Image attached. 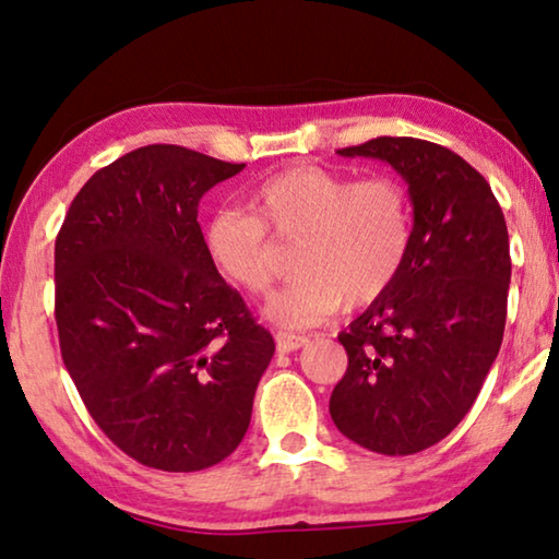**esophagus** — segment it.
Instances as JSON below:
<instances>
[{
  "label": "esophagus",
  "instance_id": "esophagus-1",
  "mask_svg": "<svg viewBox=\"0 0 559 559\" xmlns=\"http://www.w3.org/2000/svg\"><path fill=\"white\" fill-rule=\"evenodd\" d=\"M308 338L301 336V333H288V331H278L276 333V346L281 352H298V348L306 346Z\"/></svg>",
  "mask_w": 559,
  "mask_h": 559
}]
</instances>
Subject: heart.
Returning <instances> with one entry per match:
<instances>
[{
    "label": "heart",
    "mask_w": 559,
    "mask_h": 559,
    "mask_svg": "<svg viewBox=\"0 0 559 559\" xmlns=\"http://www.w3.org/2000/svg\"><path fill=\"white\" fill-rule=\"evenodd\" d=\"M253 213L218 211L205 223V251L230 283L261 296L283 263L269 230L296 243L294 283L265 306L281 329H306L369 306L394 286L412 251V198L391 175L336 173L316 165L273 175L251 195Z\"/></svg>",
    "instance_id": "1"
}]
</instances>
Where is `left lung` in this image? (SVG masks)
Returning <instances> with one entry per match:
<instances>
[{"label": "left lung", "instance_id": "1", "mask_svg": "<svg viewBox=\"0 0 559 559\" xmlns=\"http://www.w3.org/2000/svg\"><path fill=\"white\" fill-rule=\"evenodd\" d=\"M338 155L402 175L414 236L394 286L338 333L348 369L329 412L364 449L416 454L464 419L502 346L512 276L504 213L489 182L437 143L377 138Z\"/></svg>", "mask_w": 559, "mask_h": 559}]
</instances>
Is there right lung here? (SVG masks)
Here are the masks:
<instances>
[{
  "instance_id": "add662e5",
  "label": "right lung",
  "mask_w": 559,
  "mask_h": 559,
  "mask_svg": "<svg viewBox=\"0 0 559 559\" xmlns=\"http://www.w3.org/2000/svg\"><path fill=\"white\" fill-rule=\"evenodd\" d=\"M246 163L147 145L97 170L55 243L60 352L132 460L198 472L236 452L276 352L205 251L198 203Z\"/></svg>"
}]
</instances>
